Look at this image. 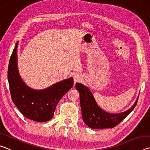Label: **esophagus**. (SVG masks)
I'll return each mask as SVG.
<instances>
[{
	"label": "esophagus",
	"instance_id": "1",
	"mask_svg": "<svg viewBox=\"0 0 150 150\" xmlns=\"http://www.w3.org/2000/svg\"><path fill=\"white\" fill-rule=\"evenodd\" d=\"M73 80H74V83H78L80 82V81L82 80V77L79 74H75L74 76H73Z\"/></svg>",
	"mask_w": 150,
	"mask_h": 150
}]
</instances>
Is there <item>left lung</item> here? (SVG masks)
Masks as SVG:
<instances>
[{
  "label": "left lung",
  "instance_id": "obj_1",
  "mask_svg": "<svg viewBox=\"0 0 150 150\" xmlns=\"http://www.w3.org/2000/svg\"><path fill=\"white\" fill-rule=\"evenodd\" d=\"M76 88L80 95V103L82 117L86 125L93 129L111 128L121 122L135 107L138 99L128 110L121 113L111 114L103 110L98 106L92 93L81 83H77Z\"/></svg>",
  "mask_w": 150,
  "mask_h": 150
}]
</instances>
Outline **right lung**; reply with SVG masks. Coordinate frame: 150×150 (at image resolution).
I'll return each mask as SVG.
<instances>
[{
    "instance_id": "1",
    "label": "right lung",
    "mask_w": 150,
    "mask_h": 150,
    "mask_svg": "<svg viewBox=\"0 0 150 150\" xmlns=\"http://www.w3.org/2000/svg\"><path fill=\"white\" fill-rule=\"evenodd\" d=\"M13 50L8 68V81L12 102L25 117L43 122L51 120L59 101L73 86L71 77L43 90H34L25 84L17 65V47Z\"/></svg>"
}]
</instances>
